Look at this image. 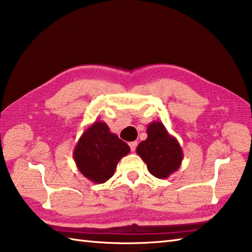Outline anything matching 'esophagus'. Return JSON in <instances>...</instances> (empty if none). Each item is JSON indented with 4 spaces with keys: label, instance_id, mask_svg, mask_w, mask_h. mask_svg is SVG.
<instances>
[{
    "label": "esophagus",
    "instance_id": "34e87169",
    "mask_svg": "<svg viewBox=\"0 0 252 252\" xmlns=\"http://www.w3.org/2000/svg\"><path fill=\"white\" fill-rule=\"evenodd\" d=\"M137 141H131V142H129V147H130V150L133 152L136 150V147H137Z\"/></svg>",
    "mask_w": 252,
    "mask_h": 252
}]
</instances>
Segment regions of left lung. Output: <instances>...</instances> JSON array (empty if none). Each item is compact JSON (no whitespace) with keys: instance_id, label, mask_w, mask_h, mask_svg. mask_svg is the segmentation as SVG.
Listing matches in <instances>:
<instances>
[{"instance_id":"1","label":"left lung","mask_w":252,"mask_h":252,"mask_svg":"<svg viewBox=\"0 0 252 252\" xmlns=\"http://www.w3.org/2000/svg\"><path fill=\"white\" fill-rule=\"evenodd\" d=\"M147 139L137 147V155L147 164L148 171L153 176L167 178L181 167L183 149L161 122H151L147 126Z\"/></svg>"}]
</instances>
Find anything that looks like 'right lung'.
<instances>
[{"label": "right lung", "instance_id": "right-lung-1", "mask_svg": "<svg viewBox=\"0 0 252 252\" xmlns=\"http://www.w3.org/2000/svg\"><path fill=\"white\" fill-rule=\"evenodd\" d=\"M130 152L126 142L110 130L106 123L95 121L81 133L73 157L78 171L94 184H103L114 175L117 163Z\"/></svg>", "mask_w": 252, "mask_h": 252}]
</instances>
